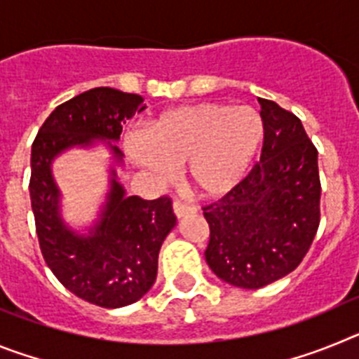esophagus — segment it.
Segmentation results:
<instances>
[{"label":"esophagus","instance_id":"obj_1","mask_svg":"<svg viewBox=\"0 0 359 359\" xmlns=\"http://www.w3.org/2000/svg\"><path fill=\"white\" fill-rule=\"evenodd\" d=\"M172 210H174V215H176L177 219H182L189 214H196V212H198V208L192 207V205H185V203H182V201H174Z\"/></svg>","mask_w":359,"mask_h":359}]
</instances>
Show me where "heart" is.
Here are the masks:
<instances>
[{"instance_id": "b5f03b06", "label": "heart", "mask_w": 359, "mask_h": 359, "mask_svg": "<svg viewBox=\"0 0 359 359\" xmlns=\"http://www.w3.org/2000/svg\"><path fill=\"white\" fill-rule=\"evenodd\" d=\"M264 136V122L252 106L203 102L165 111L147 135L129 133V160L158 180L172 177L187 163L190 187L201 198H221L243 182Z\"/></svg>"}]
</instances>
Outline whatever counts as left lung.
I'll use <instances>...</instances> for the list:
<instances>
[{
	"label": "left lung",
	"mask_w": 359,
	"mask_h": 359,
	"mask_svg": "<svg viewBox=\"0 0 359 359\" xmlns=\"http://www.w3.org/2000/svg\"><path fill=\"white\" fill-rule=\"evenodd\" d=\"M261 161L226 196L203 207L210 226L205 259L221 280L259 290L286 277L306 257L320 224L318 151L302 122L259 98Z\"/></svg>",
	"instance_id": "left-lung-1"
}]
</instances>
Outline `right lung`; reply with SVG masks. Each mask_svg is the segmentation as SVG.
I'll return each mask as SVG.
<instances>
[{"label": "right lung", "instance_id": "add662e5", "mask_svg": "<svg viewBox=\"0 0 359 359\" xmlns=\"http://www.w3.org/2000/svg\"><path fill=\"white\" fill-rule=\"evenodd\" d=\"M145 109L144 98L113 88H93L57 106L32 144L30 199L41 253L57 280L86 302L115 309L140 300L158 273V253L176 226L170 198L147 201L126 196L122 123ZM104 141L114 154L110 190L88 234L72 229L60 214V189L51 174L57 156L73 147Z\"/></svg>", "mask_w": 359, "mask_h": 359}]
</instances>
